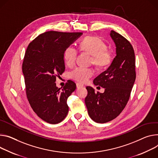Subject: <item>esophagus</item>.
Segmentation results:
<instances>
[{
    "mask_svg": "<svg viewBox=\"0 0 158 158\" xmlns=\"http://www.w3.org/2000/svg\"><path fill=\"white\" fill-rule=\"evenodd\" d=\"M76 86H77V88H80L84 87V85L81 84V83H77L76 84Z\"/></svg>",
    "mask_w": 158,
    "mask_h": 158,
    "instance_id": "esophagus-1",
    "label": "esophagus"
}]
</instances>
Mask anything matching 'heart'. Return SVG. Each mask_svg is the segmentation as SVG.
<instances>
[{"label":"heart","instance_id":"1","mask_svg":"<svg viewBox=\"0 0 158 158\" xmlns=\"http://www.w3.org/2000/svg\"><path fill=\"white\" fill-rule=\"evenodd\" d=\"M79 49L92 55V63L98 67L108 65L112 60L111 52L106 49L105 43L98 37L87 36L81 40ZM77 50L73 46H68L64 52V60L67 66L73 67L76 64ZM94 74L93 69L79 67L70 73V77L79 82H85Z\"/></svg>","mask_w":158,"mask_h":158}]
</instances>
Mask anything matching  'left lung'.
Here are the masks:
<instances>
[{
  "label": "left lung",
  "instance_id": "1",
  "mask_svg": "<svg viewBox=\"0 0 158 158\" xmlns=\"http://www.w3.org/2000/svg\"><path fill=\"white\" fill-rule=\"evenodd\" d=\"M110 35L116 47V56L109 67L93 81L95 85L105 88L103 93H95L86 87L85 98L91 118L104 123L118 117L125 107L135 80V62L134 48L126 38L111 30Z\"/></svg>",
  "mask_w": 158,
  "mask_h": 158
}]
</instances>
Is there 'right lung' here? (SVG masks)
<instances>
[{
    "label": "right lung",
    "mask_w": 158,
    "mask_h": 158,
    "mask_svg": "<svg viewBox=\"0 0 158 158\" xmlns=\"http://www.w3.org/2000/svg\"><path fill=\"white\" fill-rule=\"evenodd\" d=\"M82 35L47 31L37 36L26 49L22 70L27 98L35 113L48 123H60L68 113L67 100L76 85L69 81L59 88L56 77L65 70L64 50Z\"/></svg>",
    "instance_id": "add662e5"
}]
</instances>
